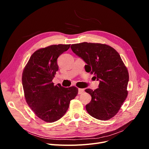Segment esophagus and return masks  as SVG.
<instances>
[{"label": "esophagus", "mask_w": 149, "mask_h": 149, "mask_svg": "<svg viewBox=\"0 0 149 149\" xmlns=\"http://www.w3.org/2000/svg\"><path fill=\"white\" fill-rule=\"evenodd\" d=\"M84 91V89H80L79 88V94H81L82 93H83Z\"/></svg>", "instance_id": "obj_1"}]
</instances>
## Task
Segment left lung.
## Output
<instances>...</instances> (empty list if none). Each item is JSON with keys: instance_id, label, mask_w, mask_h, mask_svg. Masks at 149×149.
<instances>
[{"instance_id": "1", "label": "left lung", "mask_w": 149, "mask_h": 149, "mask_svg": "<svg viewBox=\"0 0 149 149\" xmlns=\"http://www.w3.org/2000/svg\"><path fill=\"white\" fill-rule=\"evenodd\" d=\"M72 51L86 63L85 70L100 81L98 88L85 91L92 97L86 106L88 113L100 120H108L118 112L126 99L129 79L127 68L112 47L101 43L73 44Z\"/></svg>"}]
</instances>
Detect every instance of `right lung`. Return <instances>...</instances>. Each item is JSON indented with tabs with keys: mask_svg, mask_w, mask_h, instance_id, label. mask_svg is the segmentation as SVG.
Masks as SVG:
<instances>
[{
	"mask_svg": "<svg viewBox=\"0 0 149 149\" xmlns=\"http://www.w3.org/2000/svg\"><path fill=\"white\" fill-rule=\"evenodd\" d=\"M70 45H51L35 51L22 73V85L27 104L43 121L53 123L68 111L70 100L77 95L75 86H54L52 80L58 70L57 58Z\"/></svg>",
	"mask_w": 149,
	"mask_h": 149,
	"instance_id": "obj_1",
	"label": "right lung"
}]
</instances>
